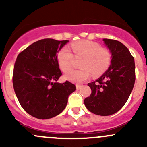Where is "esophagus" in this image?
Returning <instances> with one entry per match:
<instances>
[{"mask_svg":"<svg viewBox=\"0 0 147 147\" xmlns=\"http://www.w3.org/2000/svg\"><path fill=\"white\" fill-rule=\"evenodd\" d=\"M81 87H82V86H81L80 84H76V89H77V90H80V89L81 88Z\"/></svg>","mask_w":147,"mask_h":147,"instance_id":"esophagus-1","label":"esophagus"}]
</instances>
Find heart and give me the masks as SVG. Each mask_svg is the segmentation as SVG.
<instances>
[{
    "instance_id": "heart-1",
    "label": "heart",
    "mask_w": 147,
    "mask_h": 147,
    "mask_svg": "<svg viewBox=\"0 0 147 147\" xmlns=\"http://www.w3.org/2000/svg\"><path fill=\"white\" fill-rule=\"evenodd\" d=\"M75 57H82L80 63L81 68L72 69L66 75V78L75 82H82L91 76H98L109 67L112 54L109 49L101 47L93 41L83 40L71 44ZM74 55L67 47H63L57 53V62L60 69L66 72L72 67Z\"/></svg>"
}]
</instances>
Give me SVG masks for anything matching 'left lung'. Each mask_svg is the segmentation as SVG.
<instances>
[{
  "mask_svg": "<svg viewBox=\"0 0 147 147\" xmlns=\"http://www.w3.org/2000/svg\"><path fill=\"white\" fill-rule=\"evenodd\" d=\"M112 53L111 65L96 81L88 83L92 93L84 103L90 112L100 116L113 115L128 100L135 82L133 56L119 41L103 39Z\"/></svg>",
  "mask_w": 147,
  "mask_h": 147,
  "instance_id": "left-lung-1",
  "label": "left lung"
}]
</instances>
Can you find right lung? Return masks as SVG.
Returning <instances> with one entry per match:
<instances>
[{
  "instance_id": "1",
  "label": "right lung",
  "mask_w": 147,
  "mask_h": 147,
  "mask_svg": "<svg viewBox=\"0 0 147 147\" xmlns=\"http://www.w3.org/2000/svg\"><path fill=\"white\" fill-rule=\"evenodd\" d=\"M68 42L42 39L18 55L13 88L22 107L34 117L45 119L58 115L66 107L69 94L75 91V85L69 81L57 82L62 75L57 54Z\"/></svg>"
}]
</instances>
